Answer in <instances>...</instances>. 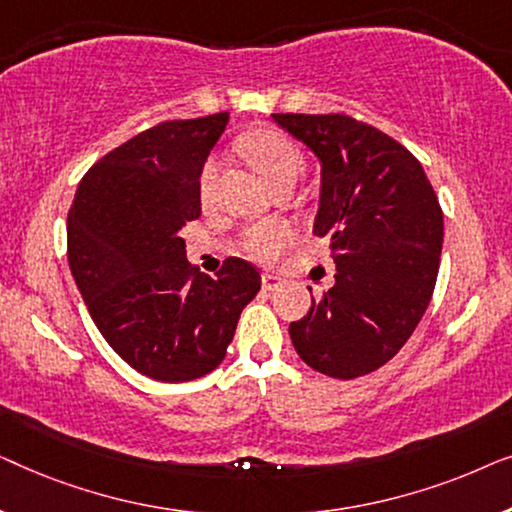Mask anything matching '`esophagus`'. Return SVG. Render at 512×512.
Masks as SVG:
<instances>
[{
  "label": "esophagus",
  "mask_w": 512,
  "mask_h": 512,
  "mask_svg": "<svg viewBox=\"0 0 512 512\" xmlns=\"http://www.w3.org/2000/svg\"><path fill=\"white\" fill-rule=\"evenodd\" d=\"M261 284L265 291H275L279 284H282V279H279L277 275H270V272H265V275L261 277Z\"/></svg>",
  "instance_id": "34e87169"
}]
</instances>
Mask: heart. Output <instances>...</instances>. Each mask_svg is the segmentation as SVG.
Masks as SVG:
<instances>
[{
	"instance_id": "obj_1",
	"label": "heart",
	"mask_w": 512,
	"mask_h": 512,
	"mask_svg": "<svg viewBox=\"0 0 512 512\" xmlns=\"http://www.w3.org/2000/svg\"><path fill=\"white\" fill-rule=\"evenodd\" d=\"M240 149L244 158L254 165V170L275 188L286 179H298L303 172V153L296 144L291 142L284 132L275 128H263L249 132L242 137ZM216 174H219V158H209L200 172V198L202 202L209 200L214 191ZM293 228L289 223H258L244 230L242 249L251 258L261 263H270L282 254V251L293 242Z\"/></svg>"
}]
</instances>
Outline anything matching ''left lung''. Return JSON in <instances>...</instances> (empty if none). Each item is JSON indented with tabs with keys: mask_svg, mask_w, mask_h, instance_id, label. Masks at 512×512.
Here are the masks:
<instances>
[{
	"mask_svg": "<svg viewBox=\"0 0 512 512\" xmlns=\"http://www.w3.org/2000/svg\"><path fill=\"white\" fill-rule=\"evenodd\" d=\"M272 118L319 160L314 235L331 240L335 263V284L291 321V342L310 368L354 380L394 359L422 321L443 209L419 160L373 125L345 114Z\"/></svg>",
	"mask_w": 512,
	"mask_h": 512,
	"instance_id": "obj_1",
	"label": "left lung"
}]
</instances>
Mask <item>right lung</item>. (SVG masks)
I'll list each match as a JSON object with an SVG mask.
<instances>
[{
    "mask_svg": "<svg viewBox=\"0 0 512 512\" xmlns=\"http://www.w3.org/2000/svg\"><path fill=\"white\" fill-rule=\"evenodd\" d=\"M228 114L165 121L86 172L67 214L69 270L102 338L151 380L188 382L226 356L261 272L226 258L216 277L186 261L200 172Z\"/></svg>",
    "mask_w": 512,
    "mask_h": 512,
    "instance_id": "add662e5",
    "label": "right lung"
}]
</instances>
